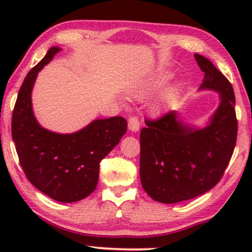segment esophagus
Here are the masks:
<instances>
[{
  "label": "esophagus",
  "mask_w": 252,
  "mask_h": 252,
  "mask_svg": "<svg viewBox=\"0 0 252 252\" xmlns=\"http://www.w3.org/2000/svg\"><path fill=\"white\" fill-rule=\"evenodd\" d=\"M128 128L129 130H132V132H139L140 129V123H139V119H137V117H130L128 119Z\"/></svg>",
  "instance_id": "1"
}]
</instances>
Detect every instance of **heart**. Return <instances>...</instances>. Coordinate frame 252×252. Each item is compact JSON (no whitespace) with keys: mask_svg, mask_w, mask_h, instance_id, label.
Here are the masks:
<instances>
[{"mask_svg":"<svg viewBox=\"0 0 252 252\" xmlns=\"http://www.w3.org/2000/svg\"><path fill=\"white\" fill-rule=\"evenodd\" d=\"M171 79L172 73L170 71L159 70L155 72L154 74H151L150 77H148L147 79H144V80L139 82V84L133 86V87L130 88L129 94L130 96H133L134 98H148L150 97L151 95H154L155 93H157L159 89L163 88ZM174 93V88H168L167 91H165L163 93V95L154 103L151 110H153L155 115H159V113L163 111L165 105L167 104V102L173 97Z\"/></svg>","mask_w":252,"mask_h":252,"instance_id":"obj_1","label":"heart"}]
</instances>
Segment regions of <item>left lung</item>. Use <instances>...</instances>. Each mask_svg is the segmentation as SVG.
I'll return each instance as SVG.
<instances>
[{
    "instance_id": "1",
    "label": "left lung",
    "mask_w": 252,
    "mask_h": 252,
    "mask_svg": "<svg viewBox=\"0 0 252 252\" xmlns=\"http://www.w3.org/2000/svg\"><path fill=\"white\" fill-rule=\"evenodd\" d=\"M204 72L199 91L219 94V106L208 125H188L177 111L146 120L140 134V178L155 201L172 204L209 191L222 178L237 136L235 96L230 82L212 62L195 54Z\"/></svg>"
}]
</instances>
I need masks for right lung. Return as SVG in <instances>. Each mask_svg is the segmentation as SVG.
<instances>
[{
	"label": "right lung",
	"instance_id": "right-lung-1",
	"mask_svg": "<svg viewBox=\"0 0 252 252\" xmlns=\"http://www.w3.org/2000/svg\"><path fill=\"white\" fill-rule=\"evenodd\" d=\"M61 50L50 48L24 79L12 112L11 133L31 184L55 201L73 203L95 190L99 163L125 135L127 122L118 116L96 119L71 134L51 132L37 123L32 108L34 82Z\"/></svg>",
	"mask_w": 252,
	"mask_h": 252
}]
</instances>
